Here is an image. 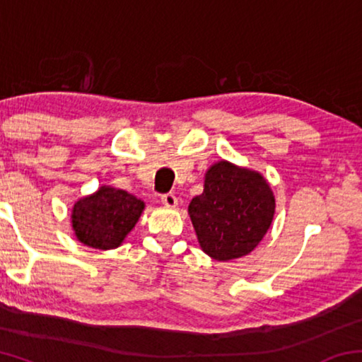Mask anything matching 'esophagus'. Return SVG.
<instances>
[{
  "instance_id": "1",
  "label": "esophagus",
  "mask_w": 362,
  "mask_h": 362,
  "mask_svg": "<svg viewBox=\"0 0 362 362\" xmlns=\"http://www.w3.org/2000/svg\"><path fill=\"white\" fill-rule=\"evenodd\" d=\"M161 203L168 207H175L177 206V198L174 193H166L161 196Z\"/></svg>"
}]
</instances>
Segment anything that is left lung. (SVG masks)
I'll return each instance as SVG.
<instances>
[{"label": "left lung", "mask_w": 362, "mask_h": 362, "mask_svg": "<svg viewBox=\"0 0 362 362\" xmlns=\"http://www.w3.org/2000/svg\"><path fill=\"white\" fill-rule=\"evenodd\" d=\"M274 207L262 174L218 161L206 173L204 192L192 199L188 214L201 249L228 262L257 247L273 222Z\"/></svg>", "instance_id": "left-lung-1"}]
</instances>
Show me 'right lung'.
<instances>
[{"mask_svg":"<svg viewBox=\"0 0 362 362\" xmlns=\"http://www.w3.org/2000/svg\"><path fill=\"white\" fill-rule=\"evenodd\" d=\"M145 203L124 189L103 185L95 193L78 199L71 209V226L79 243L94 249L121 246Z\"/></svg>","mask_w":362,"mask_h":362,"instance_id":"add662e5","label":"right lung"}]
</instances>
